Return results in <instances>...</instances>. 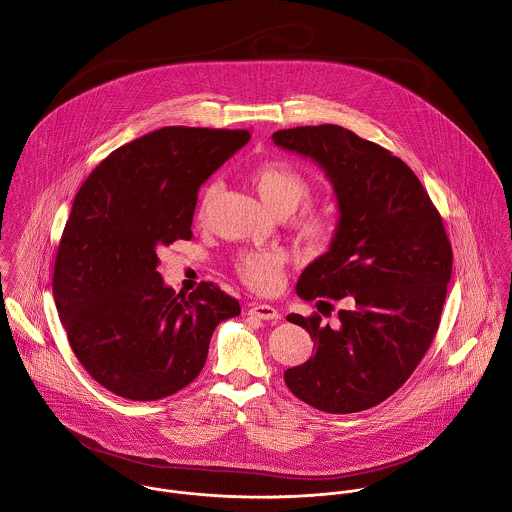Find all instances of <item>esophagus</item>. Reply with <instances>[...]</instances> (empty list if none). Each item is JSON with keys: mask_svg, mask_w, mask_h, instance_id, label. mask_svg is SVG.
I'll return each mask as SVG.
<instances>
[{"mask_svg": "<svg viewBox=\"0 0 512 512\" xmlns=\"http://www.w3.org/2000/svg\"><path fill=\"white\" fill-rule=\"evenodd\" d=\"M249 315H255V317H259V319H267V321H278L280 319V314H278V310H275L273 306H269V304H249Z\"/></svg>", "mask_w": 512, "mask_h": 512, "instance_id": "1", "label": "esophagus"}]
</instances>
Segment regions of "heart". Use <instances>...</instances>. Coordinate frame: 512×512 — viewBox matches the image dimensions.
Instances as JSON below:
<instances>
[{
    "label": "heart",
    "instance_id": "1",
    "mask_svg": "<svg viewBox=\"0 0 512 512\" xmlns=\"http://www.w3.org/2000/svg\"><path fill=\"white\" fill-rule=\"evenodd\" d=\"M249 181L265 204V208L273 216H290L294 214L308 198H310V183L308 179L288 163L282 161H267L257 165ZM216 193V185H208L200 198V214L208 208ZM333 222L331 216L323 210H304L296 222L298 234L310 243H323L331 234ZM237 273L241 280L257 292H273L280 286L284 273V257L276 251H255L247 253L237 263Z\"/></svg>",
    "mask_w": 512,
    "mask_h": 512
}]
</instances>
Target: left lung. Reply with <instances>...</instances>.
I'll return each instance as SVG.
<instances>
[{
    "instance_id": "obj_1",
    "label": "left lung",
    "mask_w": 512,
    "mask_h": 512,
    "mask_svg": "<svg viewBox=\"0 0 512 512\" xmlns=\"http://www.w3.org/2000/svg\"><path fill=\"white\" fill-rule=\"evenodd\" d=\"M273 142L314 161L339 212L329 249L304 269L296 294L347 306L333 327L317 314L286 317L310 333L315 353L284 382L319 411H364L397 392L431 347L450 241L417 175L378 144L337 124L278 130Z\"/></svg>"
}]
</instances>
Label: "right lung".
Instances as JSON below:
<instances>
[{
  "mask_svg": "<svg viewBox=\"0 0 512 512\" xmlns=\"http://www.w3.org/2000/svg\"><path fill=\"white\" fill-rule=\"evenodd\" d=\"M247 130L165 126L103 159L81 185L58 247L52 294L72 351L109 392L156 401L202 370L218 323L241 312L212 282L175 294L158 249L191 239L200 185Z\"/></svg>",
  "mask_w": 512,
  "mask_h": 512,
  "instance_id": "add662e5",
  "label": "right lung"
}]
</instances>
